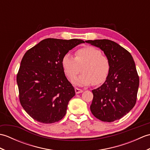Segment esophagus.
<instances>
[{
    "instance_id": "esophagus-1",
    "label": "esophagus",
    "mask_w": 150,
    "mask_h": 150,
    "mask_svg": "<svg viewBox=\"0 0 150 150\" xmlns=\"http://www.w3.org/2000/svg\"><path fill=\"white\" fill-rule=\"evenodd\" d=\"M75 93H77V94L81 93H82V92H83V90H81V89L77 88H75Z\"/></svg>"
}]
</instances>
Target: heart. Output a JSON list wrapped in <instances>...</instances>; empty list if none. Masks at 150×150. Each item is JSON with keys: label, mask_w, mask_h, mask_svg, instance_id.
Returning <instances> with one entry per match:
<instances>
[{"label": "heart", "mask_w": 150, "mask_h": 150, "mask_svg": "<svg viewBox=\"0 0 150 150\" xmlns=\"http://www.w3.org/2000/svg\"><path fill=\"white\" fill-rule=\"evenodd\" d=\"M63 71L70 81H73L82 68L83 74L74 81L79 86L92 84L100 85L106 81L110 71V64L106 56L93 46H87L75 53V58L66 54L62 59Z\"/></svg>", "instance_id": "b5f03b06"}]
</instances>
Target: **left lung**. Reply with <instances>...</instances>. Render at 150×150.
I'll use <instances>...</instances> for the list:
<instances>
[{"label":"left lung","instance_id":"8db88e82","mask_svg":"<svg viewBox=\"0 0 150 150\" xmlns=\"http://www.w3.org/2000/svg\"><path fill=\"white\" fill-rule=\"evenodd\" d=\"M86 43L100 49L108 59L110 71L103 85L92 90V114L104 122L121 119L134 107L139 77L133 57L119 44L108 39L89 40Z\"/></svg>","mask_w":150,"mask_h":150}]
</instances>
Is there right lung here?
Here are the masks:
<instances>
[{"label": "right lung", "mask_w": 150, "mask_h": 150, "mask_svg": "<svg viewBox=\"0 0 150 150\" xmlns=\"http://www.w3.org/2000/svg\"><path fill=\"white\" fill-rule=\"evenodd\" d=\"M81 43L84 41L50 38L24 54L17 76L19 99L34 120L52 124L64 117L75 92L63 71L62 59Z\"/></svg>", "instance_id": "obj_1"}]
</instances>
